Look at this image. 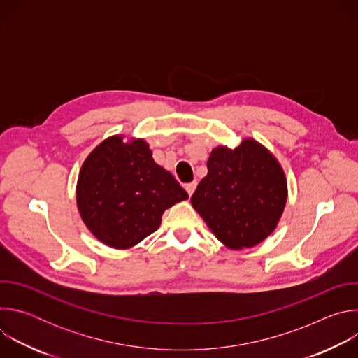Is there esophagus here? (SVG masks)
<instances>
[{
    "label": "esophagus",
    "instance_id": "34e87169",
    "mask_svg": "<svg viewBox=\"0 0 358 358\" xmlns=\"http://www.w3.org/2000/svg\"><path fill=\"white\" fill-rule=\"evenodd\" d=\"M195 187H196V181H192V182L185 184V189H187L188 195H192V192L195 191Z\"/></svg>",
    "mask_w": 358,
    "mask_h": 358
}]
</instances>
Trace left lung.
<instances>
[{
  "label": "left lung",
  "instance_id": "obj_1",
  "mask_svg": "<svg viewBox=\"0 0 358 358\" xmlns=\"http://www.w3.org/2000/svg\"><path fill=\"white\" fill-rule=\"evenodd\" d=\"M207 167L191 203L215 236L232 249L269 236L287 198L283 170L271 152L246 138L235 150L214 148Z\"/></svg>",
  "mask_w": 358,
  "mask_h": 358
}]
</instances>
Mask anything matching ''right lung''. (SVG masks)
<instances>
[{"instance_id": "add662e5", "label": "right lung", "mask_w": 358, "mask_h": 358, "mask_svg": "<svg viewBox=\"0 0 358 358\" xmlns=\"http://www.w3.org/2000/svg\"><path fill=\"white\" fill-rule=\"evenodd\" d=\"M143 140L113 136L85 160L76 188L80 217L103 243L126 249L159 229L162 215L187 199L178 181L155 163Z\"/></svg>"}]
</instances>
